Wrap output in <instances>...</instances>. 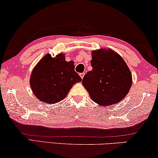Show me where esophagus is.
I'll list each match as a JSON object with an SVG mask.
<instances>
[{
	"label": "esophagus",
	"instance_id": "esophagus-1",
	"mask_svg": "<svg viewBox=\"0 0 158 158\" xmlns=\"http://www.w3.org/2000/svg\"><path fill=\"white\" fill-rule=\"evenodd\" d=\"M84 74H85V73H81V74H79V75H80V77H81V79H83L84 78Z\"/></svg>",
	"mask_w": 158,
	"mask_h": 158
}]
</instances>
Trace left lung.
Here are the masks:
<instances>
[{
    "mask_svg": "<svg viewBox=\"0 0 158 158\" xmlns=\"http://www.w3.org/2000/svg\"><path fill=\"white\" fill-rule=\"evenodd\" d=\"M91 65L82 84L91 99L102 106L116 104L128 94L132 86V74L124 59L114 51H93Z\"/></svg>",
    "mask_w": 158,
    "mask_h": 158,
    "instance_id": "obj_1",
    "label": "left lung"
}]
</instances>
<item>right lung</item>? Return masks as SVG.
<instances>
[{"mask_svg":"<svg viewBox=\"0 0 158 158\" xmlns=\"http://www.w3.org/2000/svg\"><path fill=\"white\" fill-rule=\"evenodd\" d=\"M74 61H66L64 54L52 57L46 54L34 68L30 78L32 92L44 103L55 104L63 100L73 85L81 81L74 71Z\"/></svg>","mask_w":158,"mask_h":158,"instance_id":"add662e5","label":"right lung"}]
</instances>
